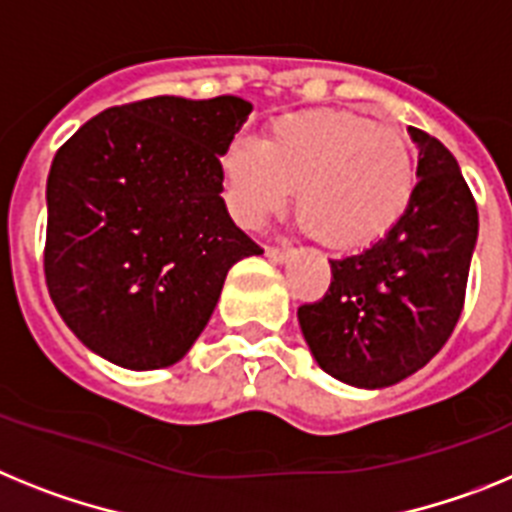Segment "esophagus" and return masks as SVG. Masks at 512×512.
Instances as JSON below:
<instances>
[{
	"label": "esophagus",
	"mask_w": 512,
	"mask_h": 512,
	"mask_svg": "<svg viewBox=\"0 0 512 512\" xmlns=\"http://www.w3.org/2000/svg\"><path fill=\"white\" fill-rule=\"evenodd\" d=\"M265 255H268V260H273V262H286L288 257L293 255V250L291 247H268V250H265Z\"/></svg>",
	"instance_id": "esophagus-1"
}]
</instances>
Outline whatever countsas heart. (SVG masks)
Instances as JSON below:
<instances>
[{
	"label": "heart",
	"mask_w": 512,
	"mask_h": 512,
	"mask_svg": "<svg viewBox=\"0 0 512 512\" xmlns=\"http://www.w3.org/2000/svg\"><path fill=\"white\" fill-rule=\"evenodd\" d=\"M224 201L242 229L278 216L296 190L301 226L330 250H361L402 219L417 185L410 136L348 110L275 118L262 141L219 159Z\"/></svg>",
	"instance_id": "obj_1"
}]
</instances>
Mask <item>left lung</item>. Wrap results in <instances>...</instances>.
Returning <instances> with one entry per match:
<instances>
[{"instance_id": "obj_1", "label": "left lung", "mask_w": 512, "mask_h": 512, "mask_svg": "<svg viewBox=\"0 0 512 512\" xmlns=\"http://www.w3.org/2000/svg\"><path fill=\"white\" fill-rule=\"evenodd\" d=\"M417 185L397 226L358 255L330 260L322 299L299 324L322 371L361 389L407 379L438 355L464 309L477 201L451 151L412 128Z\"/></svg>"}]
</instances>
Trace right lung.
I'll return each mask as SVG.
<instances>
[{
    "label": "right lung",
    "mask_w": 512,
    "mask_h": 512,
    "mask_svg": "<svg viewBox=\"0 0 512 512\" xmlns=\"http://www.w3.org/2000/svg\"><path fill=\"white\" fill-rule=\"evenodd\" d=\"M252 105L159 95L84 123L53 157L43 270L53 306L105 361L172 366L226 273L260 255L226 213L219 159Z\"/></svg>",
    "instance_id": "right-lung-1"
}]
</instances>
